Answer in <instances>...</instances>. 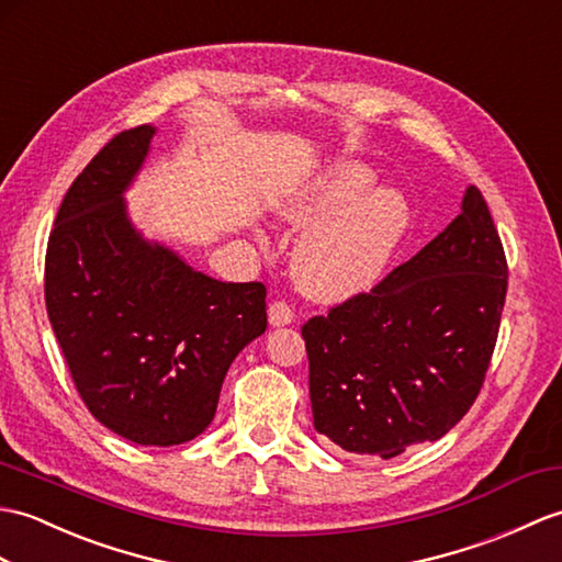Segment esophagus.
Returning <instances> with one entry per match:
<instances>
[{"mask_svg":"<svg viewBox=\"0 0 562 562\" xmlns=\"http://www.w3.org/2000/svg\"><path fill=\"white\" fill-rule=\"evenodd\" d=\"M268 321L272 328H282V325H290L294 321V311L290 304L284 302H272L268 306Z\"/></svg>","mask_w":562,"mask_h":562,"instance_id":"esophagus-1","label":"esophagus"}]
</instances>
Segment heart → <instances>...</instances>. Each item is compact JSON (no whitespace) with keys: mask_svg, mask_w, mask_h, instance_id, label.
Masks as SVG:
<instances>
[{"mask_svg":"<svg viewBox=\"0 0 562 562\" xmlns=\"http://www.w3.org/2000/svg\"><path fill=\"white\" fill-rule=\"evenodd\" d=\"M375 172L357 160H335L278 203L282 222L304 229L292 251V276L306 296L345 302L373 290L412 227L407 199L376 187ZM263 241V232H256Z\"/></svg>","mask_w":562,"mask_h":562,"instance_id":"1","label":"heart"}]
</instances>
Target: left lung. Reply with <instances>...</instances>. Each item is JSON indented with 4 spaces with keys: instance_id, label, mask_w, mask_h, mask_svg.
Listing matches in <instances>:
<instances>
[{
    "instance_id": "8db88e82",
    "label": "left lung",
    "mask_w": 562,
    "mask_h": 562,
    "mask_svg": "<svg viewBox=\"0 0 562 562\" xmlns=\"http://www.w3.org/2000/svg\"><path fill=\"white\" fill-rule=\"evenodd\" d=\"M507 263L476 187L434 241L371 290L311 318L313 426L347 452L397 458L472 407L498 337Z\"/></svg>"
}]
</instances>
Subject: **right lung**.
<instances>
[{
    "mask_svg": "<svg viewBox=\"0 0 562 562\" xmlns=\"http://www.w3.org/2000/svg\"><path fill=\"white\" fill-rule=\"evenodd\" d=\"M158 128L114 136L64 195L45 258V304L78 395L136 446H179L211 426L222 381L268 328L266 286L222 282L148 239L126 191Z\"/></svg>",
    "mask_w": 562,
    "mask_h": 562,
    "instance_id": "obj_1",
    "label": "right lung"
}]
</instances>
